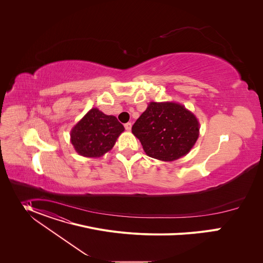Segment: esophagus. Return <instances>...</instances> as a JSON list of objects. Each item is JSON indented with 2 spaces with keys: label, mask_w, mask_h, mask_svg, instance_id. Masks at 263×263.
Wrapping results in <instances>:
<instances>
[{
  "label": "esophagus",
  "mask_w": 263,
  "mask_h": 263,
  "mask_svg": "<svg viewBox=\"0 0 263 263\" xmlns=\"http://www.w3.org/2000/svg\"><path fill=\"white\" fill-rule=\"evenodd\" d=\"M124 127H125V129H126L127 132H129V130L132 129V123H130V122L125 123V124H124Z\"/></svg>",
  "instance_id": "obj_1"
}]
</instances>
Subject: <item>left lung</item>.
<instances>
[{
  "label": "left lung",
  "mask_w": 263,
  "mask_h": 263,
  "mask_svg": "<svg viewBox=\"0 0 263 263\" xmlns=\"http://www.w3.org/2000/svg\"><path fill=\"white\" fill-rule=\"evenodd\" d=\"M132 132L149 157L172 162L193 148L199 136V122L180 103L150 102Z\"/></svg>",
  "instance_id": "8db88e82"
}]
</instances>
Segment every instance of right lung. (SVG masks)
<instances>
[{"label":"right lung","mask_w":263,"mask_h":263,"mask_svg":"<svg viewBox=\"0 0 263 263\" xmlns=\"http://www.w3.org/2000/svg\"><path fill=\"white\" fill-rule=\"evenodd\" d=\"M123 130V125L115 116L94 107L71 129V143L79 155L99 158L112 149Z\"/></svg>","instance_id":"1"}]
</instances>
